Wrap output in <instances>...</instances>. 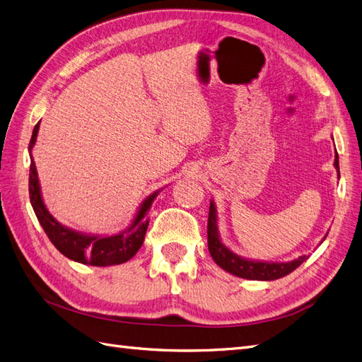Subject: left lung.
Listing matches in <instances>:
<instances>
[{
    "instance_id": "obj_1",
    "label": "left lung",
    "mask_w": 362,
    "mask_h": 362,
    "mask_svg": "<svg viewBox=\"0 0 362 362\" xmlns=\"http://www.w3.org/2000/svg\"><path fill=\"white\" fill-rule=\"evenodd\" d=\"M335 168L339 175L338 166V156L335 157ZM206 235H208V250L216 261L217 266H221L223 270L233 273L235 276L246 278V279H257V281H273L288 275L294 269H298L302 262L308 258V255H302L298 259L290 262H259V261H249L240 258L234 252L229 250L222 245L221 238L217 234L216 225V210L214 204L210 202V213H208V223H206Z\"/></svg>"
}]
</instances>
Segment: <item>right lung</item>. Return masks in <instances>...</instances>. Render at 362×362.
I'll return each mask as SVG.
<instances>
[{
	"mask_svg": "<svg viewBox=\"0 0 362 362\" xmlns=\"http://www.w3.org/2000/svg\"><path fill=\"white\" fill-rule=\"evenodd\" d=\"M39 124H36L33 129V136L30 140V149L33 148L37 137ZM28 192H30V202L33 210L36 213L39 223L42 225L43 231L51 240V243L59 249V252L69 259H74L81 264L90 266H115L122 264V262L133 258L141 243L145 240V234L149 223V208L152 201L158 192L151 194L149 198L141 205L139 214L136 216L133 225L129 226L127 233L112 235V237H93V235H83L71 229L60 225L54 218L43 205L40 187L36 172V164L33 161L30 164V180H28Z\"/></svg>",
	"mask_w": 362,
	"mask_h": 362,
	"instance_id": "1",
	"label": "right lung"
}]
</instances>
